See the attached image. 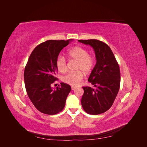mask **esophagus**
Here are the masks:
<instances>
[{"instance_id": "esophagus-1", "label": "esophagus", "mask_w": 147, "mask_h": 147, "mask_svg": "<svg viewBox=\"0 0 147 147\" xmlns=\"http://www.w3.org/2000/svg\"><path fill=\"white\" fill-rule=\"evenodd\" d=\"M75 89H76V87L72 86V90H75Z\"/></svg>"}]
</instances>
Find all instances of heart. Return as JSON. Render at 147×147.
Returning a JSON list of instances; mask_svg holds the SVG:
<instances>
[{
	"instance_id": "heart-1",
	"label": "heart",
	"mask_w": 147,
	"mask_h": 147,
	"mask_svg": "<svg viewBox=\"0 0 147 147\" xmlns=\"http://www.w3.org/2000/svg\"><path fill=\"white\" fill-rule=\"evenodd\" d=\"M69 59L77 61L75 69L78 70L76 72H70L62 77V80L64 83L73 86H77L83 78V72L88 74L92 70L94 67V59L89 55L86 49L82 47H75L67 52ZM56 66L59 72H65L67 70V62L63 56H59L56 61Z\"/></svg>"
}]
</instances>
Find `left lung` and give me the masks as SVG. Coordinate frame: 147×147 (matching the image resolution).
<instances>
[{
  "instance_id": "8db88e82",
  "label": "left lung",
  "mask_w": 147,
  "mask_h": 147,
  "mask_svg": "<svg viewBox=\"0 0 147 147\" xmlns=\"http://www.w3.org/2000/svg\"><path fill=\"white\" fill-rule=\"evenodd\" d=\"M78 42L92 47L96 58V64L88 80L95 89L83 87L82 107L90 115L104 113L113 105L119 91L121 78L119 65L105 43L96 39L79 40Z\"/></svg>"
}]
</instances>
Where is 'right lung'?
Returning a JSON list of instances; mask_svg holds the SVG:
<instances>
[{
  "mask_svg": "<svg viewBox=\"0 0 147 147\" xmlns=\"http://www.w3.org/2000/svg\"><path fill=\"white\" fill-rule=\"evenodd\" d=\"M68 40H50L40 44L31 53L24 69L26 92L32 104L40 112L55 115L63 110L71 91L68 84L61 83L55 90L51 84L57 78L56 61L61 51L68 45Z\"/></svg>",
  "mask_w": 147,
  "mask_h": 147,
  "instance_id": "right-lung-1",
  "label": "right lung"
}]
</instances>
